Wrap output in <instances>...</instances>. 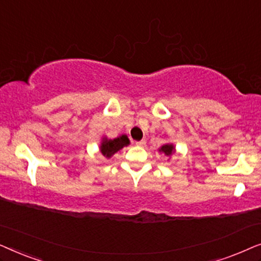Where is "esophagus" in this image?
Instances as JSON below:
<instances>
[{
	"label": "esophagus",
	"instance_id": "1",
	"mask_svg": "<svg viewBox=\"0 0 261 261\" xmlns=\"http://www.w3.org/2000/svg\"><path fill=\"white\" fill-rule=\"evenodd\" d=\"M135 145L139 146V147H144V146L146 145V140H140V141H137V142H135Z\"/></svg>",
	"mask_w": 261,
	"mask_h": 261
}]
</instances>
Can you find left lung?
I'll return each mask as SVG.
<instances>
[{
	"label": "left lung",
	"instance_id": "left-lung-1",
	"mask_svg": "<svg viewBox=\"0 0 261 261\" xmlns=\"http://www.w3.org/2000/svg\"><path fill=\"white\" fill-rule=\"evenodd\" d=\"M158 152L162 153L165 156H167V160L171 159V156H172L174 153H176V146L173 144H171V142H167V144H164L163 146H160L158 148Z\"/></svg>",
	"mask_w": 261,
	"mask_h": 261
}]
</instances>
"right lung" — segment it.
<instances>
[{
    "label": "right lung",
    "mask_w": 261,
    "mask_h": 261,
    "mask_svg": "<svg viewBox=\"0 0 261 261\" xmlns=\"http://www.w3.org/2000/svg\"><path fill=\"white\" fill-rule=\"evenodd\" d=\"M129 144V139L124 134L115 139H108L107 137H103L101 144H99V152H101V154L105 158L110 159L115 153L119 152L123 147H127Z\"/></svg>",
    "instance_id": "1"
}]
</instances>
